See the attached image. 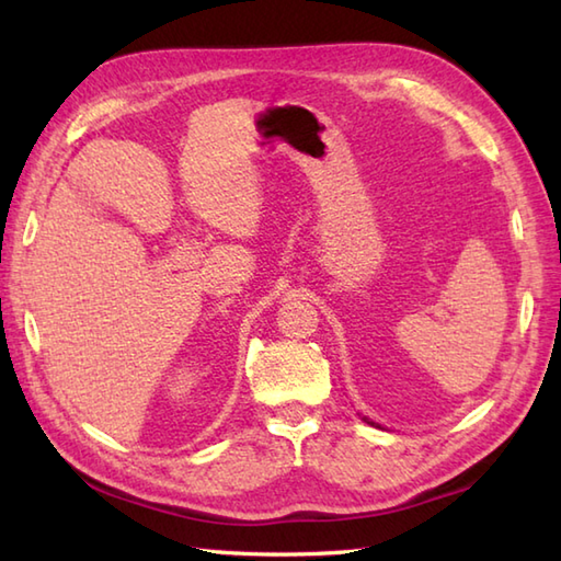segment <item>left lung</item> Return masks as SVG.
Instances as JSON below:
<instances>
[{"label": "left lung", "mask_w": 561, "mask_h": 561, "mask_svg": "<svg viewBox=\"0 0 561 561\" xmlns=\"http://www.w3.org/2000/svg\"><path fill=\"white\" fill-rule=\"evenodd\" d=\"M362 420H364L366 424H371V426H378V428H380V424H378V422H374V420H368V416H362Z\"/></svg>", "instance_id": "left-lung-1"}]
</instances>
